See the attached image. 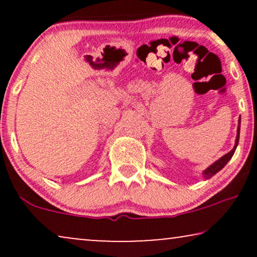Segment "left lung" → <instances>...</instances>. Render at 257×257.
<instances>
[{
  "instance_id": "8db88e82",
  "label": "left lung",
  "mask_w": 257,
  "mask_h": 257,
  "mask_svg": "<svg viewBox=\"0 0 257 257\" xmlns=\"http://www.w3.org/2000/svg\"><path fill=\"white\" fill-rule=\"evenodd\" d=\"M240 120L241 119H238V127H237V136H236V143H235V146L234 149L230 151V152H228L227 154H224L222 158H220L219 160L215 161L213 165H210V166L207 168V170L203 172V175H205L206 179H208L210 177H213L214 174H216L217 172L222 170V168L226 166V164L228 163L231 159V157H233V154L235 152V150H236V146L238 144V138H240Z\"/></svg>"
}]
</instances>
